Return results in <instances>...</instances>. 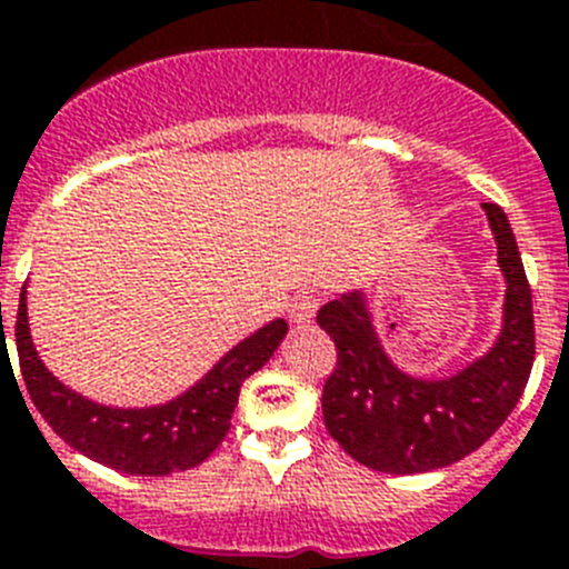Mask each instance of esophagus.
Returning <instances> with one entry per match:
<instances>
[{
	"instance_id": "obj_1",
	"label": "esophagus",
	"mask_w": 569,
	"mask_h": 569,
	"mask_svg": "<svg viewBox=\"0 0 569 569\" xmlns=\"http://www.w3.org/2000/svg\"><path fill=\"white\" fill-rule=\"evenodd\" d=\"M320 306V295L318 291H298L295 298H291V306H289V318L295 320V323H309V320L315 318V312H318Z\"/></svg>"
}]
</instances>
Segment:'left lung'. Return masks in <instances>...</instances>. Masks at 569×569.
<instances>
[{"label": "left lung", "instance_id": "left-lung-1", "mask_svg": "<svg viewBox=\"0 0 569 569\" xmlns=\"http://www.w3.org/2000/svg\"><path fill=\"white\" fill-rule=\"evenodd\" d=\"M507 280L503 326L483 358L452 378L423 380L387 358L363 291L329 300L318 323L338 346V367L323 383L329 435L358 463L392 476L429 472L476 452L516 409L532 358V291L523 274L510 220L496 202H483Z\"/></svg>", "mask_w": 569, "mask_h": 569}]
</instances>
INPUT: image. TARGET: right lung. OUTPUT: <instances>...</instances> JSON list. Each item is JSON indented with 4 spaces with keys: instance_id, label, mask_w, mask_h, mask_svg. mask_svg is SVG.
Wrapping results in <instances>:
<instances>
[{
    "instance_id": "obj_1",
    "label": "right lung",
    "mask_w": 569,
    "mask_h": 569,
    "mask_svg": "<svg viewBox=\"0 0 569 569\" xmlns=\"http://www.w3.org/2000/svg\"><path fill=\"white\" fill-rule=\"evenodd\" d=\"M286 332L289 326L283 318L271 320L240 340L217 360L206 378L197 380L189 392L177 395L174 401L146 409H117L88 401L48 372L33 349L24 286L17 312L19 369L33 407L77 452L128 476H171L206 461L229 435L243 380L274 355Z\"/></svg>"
}]
</instances>
